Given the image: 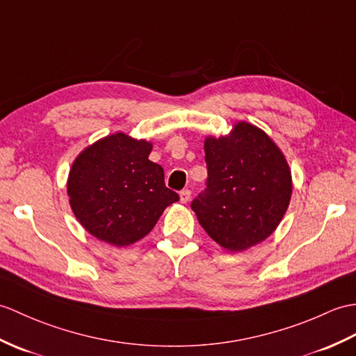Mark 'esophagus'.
<instances>
[{"instance_id":"1","label":"esophagus","mask_w":356,"mask_h":356,"mask_svg":"<svg viewBox=\"0 0 356 356\" xmlns=\"http://www.w3.org/2000/svg\"><path fill=\"white\" fill-rule=\"evenodd\" d=\"M189 198H191V191H189V189H184V191H180V202L181 203H186Z\"/></svg>"}]
</instances>
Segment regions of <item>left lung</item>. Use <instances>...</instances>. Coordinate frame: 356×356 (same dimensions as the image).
<instances>
[{
	"mask_svg": "<svg viewBox=\"0 0 356 356\" xmlns=\"http://www.w3.org/2000/svg\"><path fill=\"white\" fill-rule=\"evenodd\" d=\"M208 180L191 208L213 241L241 252L268 238L291 200V171L270 136L238 122L227 136L204 140Z\"/></svg>",
	"mask_w": 356,
	"mask_h": 356,
	"instance_id": "8db88e82",
	"label": "left lung"
}]
</instances>
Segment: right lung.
I'll use <instances>...</instances> for the list:
<instances>
[{
	"label": "right lung",
	"mask_w": 356,
	"mask_h": 356,
	"mask_svg": "<svg viewBox=\"0 0 356 356\" xmlns=\"http://www.w3.org/2000/svg\"><path fill=\"white\" fill-rule=\"evenodd\" d=\"M150 152L147 140L115 134L77 156L68 176L70 204L90 235L117 247L134 244L179 200Z\"/></svg>",
	"instance_id": "right-lung-1"
}]
</instances>
